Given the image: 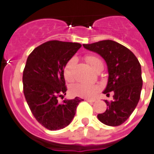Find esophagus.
<instances>
[{
    "label": "esophagus",
    "instance_id": "1",
    "mask_svg": "<svg viewBox=\"0 0 154 154\" xmlns=\"http://www.w3.org/2000/svg\"><path fill=\"white\" fill-rule=\"evenodd\" d=\"M85 100L87 101V102H89V103H94V102H96V99H91V98H86Z\"/></svg>",
    "mask_w": 154,
    "mask_h": 154
}]
</instances>
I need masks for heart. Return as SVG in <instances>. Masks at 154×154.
Segmentation results:
<instances>
[{
    "mask_svg": "<svg viewBox=\"0 0 154 154\" xmlns=\"http://www.w3.org/2000/svg\"><path fill=\"white\" fill-rule=\"evenodd\" d=\"M87 62L92 67V69L97 71L98 69H103V63L101 59L94 56H88L86 57ZM76 60L72 58L66 64L64 67L63 74L66 81L71 82L74 79V66ZM99 90V88L96 85H88L84 84H76L70 88V92L73 95L81 97H94Z\"/></svg>",
    "mask_w": 154,
    "mask_h": 154,
    "instance_id": "b5f03b06",
    "label": "heart"
}]
</instances>
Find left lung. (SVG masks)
Returning a JSON list of instances; mask_svg holds the SVG:
<instances>
[{"mask_svg":"<svg viewBox=\"0 0 154 154\" xmlns=\"http://www.w3.org/2000/svg\"><path fill=\"white\" fill-rule=\"evenodd\" d=\"M84 48L99 54L106 60L108 82L103 94L113 92V100H105L106 110L97 115L103 124L117 126L123 124L135 109L143 85L141 66L134 54L123 45L112 40H103Z\"/></svg>","mask_w":154,"mask_h":154,"instance_id":"left-lung-1","label":"left lung"}]
</instances>
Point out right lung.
Listing matches in <instances>:
<instances>
[{
    "instance_id": "add662e5",
    "label": "right lung",
    "mask_w": 154,
    "mask_h": 154,
    "mask_svg": "<svg viewBox=\"0 0 154 154\" xmlns=\"http://www.w3.org/2000/svg\"><path fill=\"white\" fill-rule=\"evenodd\" d=\"M81 46L51 40L37 47L28 57L23 72V94L33 116L49 131L67 126L83 101L76 97L59 102L67 90L64 67Z\"/></svg>"
}]
</instances>
